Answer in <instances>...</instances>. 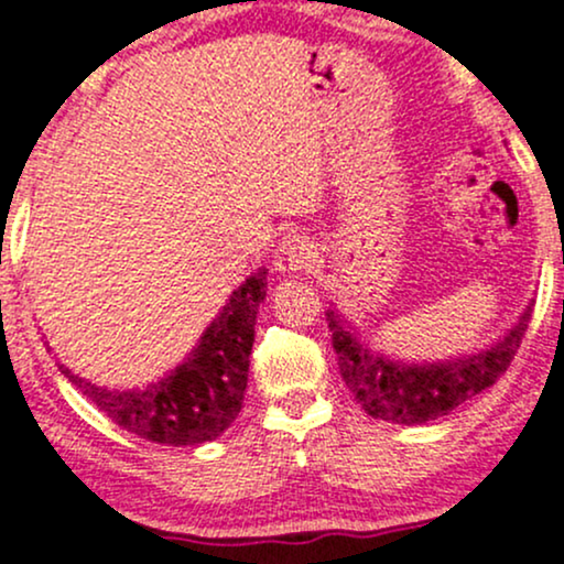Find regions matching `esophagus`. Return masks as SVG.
Instances as JSON below:
<instances>
[{"mask_svg": "<svg viewBox=\"0 0 564 564\" xmlns=\"http://www.w3.org/2000/svg\"><path fill=\"white\" fill-rule=\"evenodd\" d=\"M313 262L315 246L300 232H291V236L283 238L275 251V270H281V273H302V270H310Z\"/></svg>", "mask_w": 564, "mask_h": 564, "instance_id": "34e87169", "label": "esophagus"}]
</instances>
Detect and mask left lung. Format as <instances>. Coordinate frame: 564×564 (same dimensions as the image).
<instances>
[{
  "instance_id": "obj_1",
  "label": "left lung",
  "mask_w": 564,
  "mask_h": 564,
  "mask_svg": "<svg viewBox=\"0 0 564 564\" xmlns=\"http://www.w3.org/2000/svg\"><path fill=\"white\" fill-rule=\"evenodd\" d=\"M530 315L533 310L528 307L520 323L485 352L440 366H403L379 358L355 339L336 310H326V323L341 379L360 408L381 422L411 426L448 416L453 408L494 387L514 360Z\"/></svg>"
}]
</instances>
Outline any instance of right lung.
Returning a JSON list of instances; mask_svg holds the SVG:
<instances>
[{"mask_svg":"<svg viewBox=\"0 0 564 564\" xmlns=\"http://www.w3.org/2000/svg\"><path fill=\"white\" fill-rule=\"evenodd\" d=\"M264 294L268 270L246 278L219 318L200 336L191 358L148 390H106L76 377L66 366L57 368L121 430L174 448L206 443L223 435L241 413L257 310Z\"/></svg>","mask_w":564,"mask_h":564,"instance_id":"1","label":"right lung"}]
</instances>
